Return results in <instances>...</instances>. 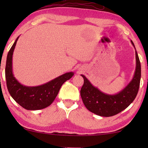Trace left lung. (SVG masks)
<instances>
[{"mask_svg":"<svg viewBox=\"0 0 148 148\" xmlns=\"http://www.w3.org/2000/svg\"><path fill=\"white\" fill-rule=\"evenodd\" d=\"M136 67L134 75L127 86L115 94L104 93L93 86L86 77L81 75L84 80L80 91L83 102L87 109L101 116H112L127 108L135 100L138 92L141 79V64L135 45Z\"/></svg>","mask_w":148,"mask_h":148,"instance_id":"8db88e82","label":"left lung"}]
</instances>
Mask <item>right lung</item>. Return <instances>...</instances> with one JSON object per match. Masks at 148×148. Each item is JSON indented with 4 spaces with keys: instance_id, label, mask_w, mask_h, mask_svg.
Here are the masks:
<instances>
[{
    "instance_id": "1",
    "label": "right lung",
    "mask_w": 148,
    "mask_h": 148,
    "mask_svg": "<svg viewBox=\"0 0 148 148\" xmlns=\"http://www.w3.org/2000/svg\"><path fill=\"white\" fill-rule=\"evenodd\" d=\"M17 37L9 51L5 67V77L9 92L17 103L26 110H41L53 102L60 87L66 81L74 75L73 72L66 73L62 75L38 86H26L18 82L13 73V54Z\"/></svg>"
}]
</instances>
